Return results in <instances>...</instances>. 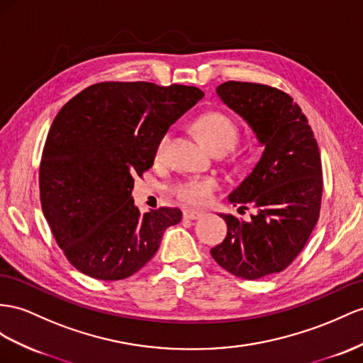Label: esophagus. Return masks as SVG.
<instances>
[{"mask_svg": "<svg viewBox=\"0 0 363 363\" xmlns=\"http://www.w3.org/2000/svg\"><path fill=\"white\" fill-rule=\"evenodd\" d=\"M202 216V211L198 210H184V218L185 219H199Z\"/></svg>", "mask_w": 363, "mask_h": 363, "instance_id": "obj_1", "label": "esophagus"}]
</instances>
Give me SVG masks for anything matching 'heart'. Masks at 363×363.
<instances>
[{
  "mask_svg": "<svg viewBox=\"0 0 363 363\" xmlns=\"http://www.w3.org/2000/svg\"><path fill=\"white\" fill-rule=\"evenodd\" d=\"M194 128L210 150L220 155L231 150L240 135L236 121L220 110H210L198 116L194 121ZM170 139V130H165L156 139L153 147V157L156 162H164L167 160ZM218 190L219 182L215 178H189L176 182L172 187L174 196L189 206H206Z\"/></svg>",
  "mask_w": 363,
  "mask_h": 363,
  "instance_id": "heart-1",
  "label": "heart"
}]
</instances>
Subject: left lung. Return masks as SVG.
I'll use <instances>...</instances> for the list:
<instances>
[{
  "mask_svg": "<svg viewBox=\"0 0 363 363\" xmlns=\"http://www.w3.org/2000/svg\"><path fill=\"white\" fill-rule=\"evenodd\" d=\"M216 91L255 130L264 153L228 196L239 211L255 210L252 220L220 215L228 231L210 253L228 273L255 281L284 272L318 224L320 153L308 119L288 93L240 81H227Z\"/></svg>",
  "mask_w": 363,
  "mask_h": 363,
  "instance_id": "left-lung-1",
  "label": "left lung"
}]
</instances>
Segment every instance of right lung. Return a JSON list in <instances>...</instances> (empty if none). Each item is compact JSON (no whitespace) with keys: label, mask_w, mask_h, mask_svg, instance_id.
<instances>
[{"label":"right lung","mask_w":363,"mask_h":363,"mask_svg":"<svg viewBox=\"0 0 363 363\" xmlns=\"http://www.w3.org/2000/svg\"><path fill=\"white\" fill-rule=\"evenodd\" d=\"M191 86L98 82L55 116L40 164L45 220L67 261L93 279L119 281L150 261L182 211L141 215L135 178L152 169L156 139L202 99Z\"/></svg>","instance_id":"1"}]
</instances>
